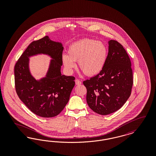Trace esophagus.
<instances>
[{
    "label": "esophagus",
    "mask_w": 156,
    "mask_h": 156,
    "mask_svg": "<svg viewBox=\"0 0 156 156\" xmlns=\"http://www.w3.org/2000/svg\"><path fill=\"white\" fill-rule=\"evenodd\" d=\"M75 84L76 85H81V81H80L79 80H78V79H76V80H75Z\"/></svg>",
    "instance_id": "34e87169"
}]
</instances>
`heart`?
I'll list each match as a JSON object with an SVG mask.
<instances>
[{
    "label": "heart",
    "mask_w": 156,
    "mask_h": 156,
    "mask_svg": "<svg viewBox=\"0 0 156 156\" xmlns=\"http://www.w3.org/2000/svg\"><path fill=\"white\" fill-rule=\"evenodd\" d=\"M108 56V48L101 41L84 38L75 41L68 48V54H63L62 62L64 67L72 73L78 61V67L87 76L99 74L104 69Z\"/></svg>",
    "instance_id": "1"
}]
</instances>
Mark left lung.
I'll use <instances>...</instances> for the list:
<instances>
[{
  "mask_svg": "<svg viewBox=\"0 0 156 156\" xmlns=\"http://www.w3.org/2000/svg\"><path fill=\"white\" fill-rule=\"evenodd\" d=\"M108 56L104 69L83 82L87 89V102L97 113L107 115L117 111L131 94L133 73L130 58L117 41H108Z\"/></svg>",
  "mask_w": 156,
  "mask_h": 156,
  "instance_id": "left-lung-1",
  "label": "left lung"
}]
</instances>
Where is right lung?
<instances>
[{
    "label": "right lung",
    "mask_w": 156,
    "mask_h": 156,
    "mask_svg": "<svg viewBox=\"0 0 156 156\" xmlns=\"http://www.w3.org/2000/svg\"><path fill=\"white\" fill-rule=\"evenodd\" d=\"M64 47L48 36L30 44L15 66V88L20 100L31 111L43 118L58 115L69 101L75 77L61 74ZM44 54L51 57L44 77L36 80L30 72L31 56Z\"/></svg>",
    "instance_id": "1"
}]
</instances>
